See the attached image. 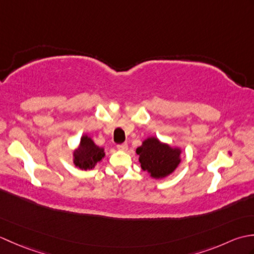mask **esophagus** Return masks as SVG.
I'll return each mask as SVG.
<instances>
[{"mask_svg": "<svg viewBox=\"0 0 254 254\" xmlns=\"http://www.w3.org/2000/svg\"><path fill=\"white\" fill-rule=\"evenodd\" d=\"M117 148L119 150H122V152H126V150H127V143H123V144H119Z\"/></svg>", "mask_w": 254, "mask_h": 254, "instance_id": "1", "label": "esophagus"}]
</instances>
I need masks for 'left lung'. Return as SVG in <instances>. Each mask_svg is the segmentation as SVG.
<instances>
[{"instance_id":"1","label":"left lung","mask_w":254,"mask_h":254,"mask_svg":"<svg viewBox=\"0 0 254 254\" xmlns=\"http://www.w3.org/2000/svg\"><path fill=\"white\" fill-rule=\"evenodd\" d=\"M139 163L152 178L163 179L176 170L180 164L181 149L161 143L157 137H148L136 148Z\"/></svg>"}]
</instances>
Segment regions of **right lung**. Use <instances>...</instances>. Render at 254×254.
I'll return each mask as SVG.
<instances>
[{"mask_svg":"<svg viewBox=\"0 0 254 254\" xmlns=\"http://www.w3.org/2000/svg\"><path fill=\"white\" fill-rule=\"evenodd\" d=\"M74 165L82 170L93 169L97 163L105 157V149L97 146L93 139L83 135L77 149H75Z\"/></svg>","mask_w":254,"mask_h":254,"instance_id":"1","label":"right lung"}]
</instances>
